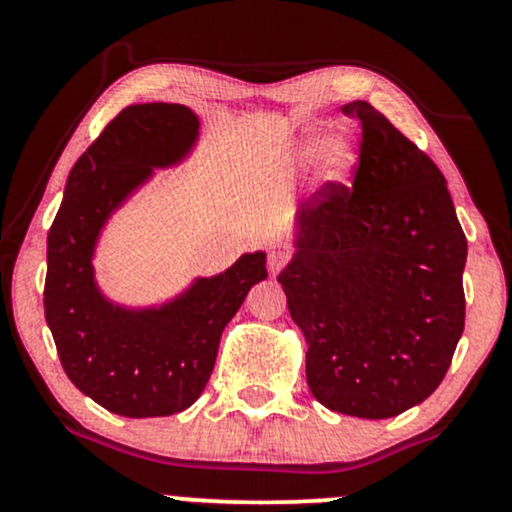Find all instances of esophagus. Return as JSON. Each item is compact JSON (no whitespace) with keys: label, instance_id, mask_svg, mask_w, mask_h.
Returning <instances> with one entry per match:
<instances>
[{"label":"esophagus","instance_id":"obj_1","mask_svg":"<svg viewBox=\"0 0 512 512\" xmlns=\"http://www.w3.org/2000/svg\"><path fill=\"white\" fill-rule=\"evenodd\" d=\"M286 262H289V252H286V250H272V252H269L267 267H269V272H272V274H279L281 269L286 267Z\"/></svg>","mask_w":512,"mask_h":512}]
</instances>
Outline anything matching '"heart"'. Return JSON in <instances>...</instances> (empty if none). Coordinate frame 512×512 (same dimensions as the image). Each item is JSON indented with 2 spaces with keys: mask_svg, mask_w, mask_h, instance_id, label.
<instances>
[{
  "mask_svg": "<svg viewBox=\"0 0 512 512\" xmlns=\"http://www.w3.org/2000/svg\"><path fill=\"white\" fill-rule=\"evenodd\" d=\"M327 151V137H310L308 144L303 146V158L305 161H315ZM322 168H325V175L330 180L344 182L349 180L351 168H354V154L346 144H334L330 151H327L325 161H322Z\"/></svg>",
  "mask_w": 512,
  "mask_h": 512,
  "instance_id": "heart-1",
  "label": "heart"
}]
</instances>
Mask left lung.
Returning <instances> with one entry per match:
<instances>
[{
	"label": "left lung",
	"instance_id": "obj_1",
	"mask_svg": "<svg viewBox=\"0 0 512 512\" xmlns=\"http://www.w3.org/2000/svg\"><path fill=\"white\" fill-rule=\"evenodd\" d=\"M351 185L325 182L298 209L281 281L301 327L310 392L327 409L390 419L424 402L464 330L467 238L436 163L366 101Z\"/></svg>",
	"mask_w": 512,
	"mask_h": 512
}]
</instances>
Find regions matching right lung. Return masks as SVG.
Segmentation results:
<instances>
[{
    "instance_id": "right-lung-1",
    "label": "right lung",
    "mask_w": 512,
    "mask_h": 512,
    "mask_svg": "<svg viewBox=\"0 0 512 512\" xmlns=\"http://www.w3.org/2000/svg\"><path fill=\"white\" fill-rule=\"evenodd\" d=\"M197 134V115L185 105H129L74 163L48 233L43 303L64 373L93 402L129 419L170 416L197 402L223 327L267 279V255L250 252L175 301L144 310L110 303L93 279V250L110 214L154 168L190 154Z\"/></svg>"
}]
</instances>
